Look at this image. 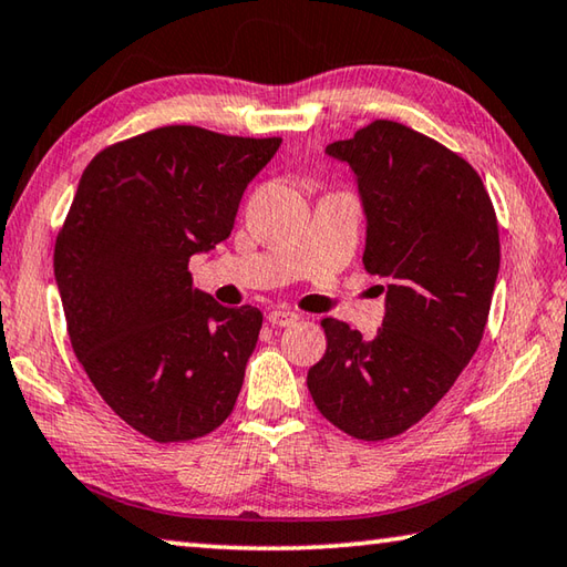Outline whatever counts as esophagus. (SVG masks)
Here are the masks:
<instances>
[{"instance_id": "34e87169", "label": "esophagus", "mask_w": 567, "mask_h": 567, "mask_svg": "<svg viewBox=\"0 0 567 567\" xmlns=\"http://www.w3.org/2000/svg\"><path fill=\"white\" fill-rule=\"evenodd\" d=\"M267 319H270L272 327H290L297 322V319H300V315L292 310H272L270 315H267Z\"/></svg>"}]
</instances>
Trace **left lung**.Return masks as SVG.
I'll use <instances>...</instances> for the list:
<instances>
[{"label": "left lung", "mask_w": 567, "mask_h": 567, "mask_svg": "<svg viewBox=\"0 0 567 567\" xmlns=\"http://www.w3.org/2000/svg\"><path fill=\"white\" fill-rule=\"evenodd\" d=\"M327 156L354 173L367 215L364 267L382 277L374 339L322 319L327 352L307 372L319 414L344 434H404L454 386L481 344L501 267L496 210L483 181L439 141L374 121Z\"/></svg>", "instance_id": "obj_1"}]
</instances>
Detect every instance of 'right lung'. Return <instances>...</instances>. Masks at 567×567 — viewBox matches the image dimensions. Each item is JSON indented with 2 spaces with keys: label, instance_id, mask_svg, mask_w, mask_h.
Segmentation results:
<instances>
[{
  "label": "right lung",
  "instance_id": "1",
  "mask_svg": "<svg viewBox=\"0 0 567 567\" xmlns=\"http://www.w3.org/2000/svg\"><path fill=\"white\" fill-rule=\"evenodd\" d=\"M282 138L163 126L89 163L54 248L74 354L106 404L158 444L230 416L262 312L193 287L188 260L230 238Z\"/></svg>",
  "mask_w": 567,
  "mask_h": 567
}]
</instances>
